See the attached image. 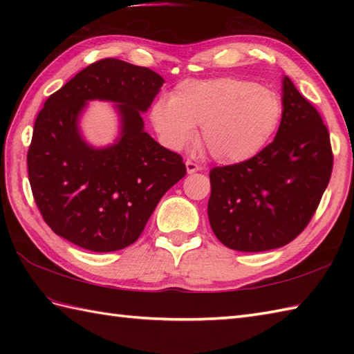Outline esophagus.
I'll return each instance as SVG.
<instances>
[{
  "mask_svg": "<svg viewBox=\"0 0 354 354\" xmlns=\"http://www.w3.org/2000/svg\"><path fill=\"white\" fill-rule=\"evenodd\" d=\"M185 167H187V171H189V173H196L198 170H201L199 165L196 162H193V161H187Z\"/></svg>",
  "mask_w": 354,
  "mask_h": 354,
  "instance_id": "1",
  "label": "esophagus"
}]
</instances>
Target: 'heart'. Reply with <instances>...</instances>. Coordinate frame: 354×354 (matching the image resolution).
Instances as JSON below:
<instances>
[{"mask_svg": "<svg viewBox=\"0 0 354 354\" xmlns=\"http://www.w3.org/2000/svg\"><path fill=\"white\" fill-rule=\"evenodd\" d=\"M283 115L281 97L272 89L239 77L184 80L170 97L150 108V122L161 141L179 150L201 126V142L214 161L251 160L268 145Z\"/></svg>", "mask_w": 354, "mask_h": 354, "instance_id": "1", "label": "heart"}]
</instances>
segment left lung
<instances>
[{
  "instance_id": "8db88e82",
  "label": "left lung",
  "mask_w": 354,
  "mask_h": 354,
  "mask_svg": "<svg viewBox=\"0 0 354 354\" xmlns=\"http://www.w3.org/2000/svg\"><path fill=\"white\" fill-rule=\"evenodd\" d=\"M333 169L330 133L317 108L283 79V115L272 142L251 160L209 170L208 219L236 251L292 242L309 225Z\"/></svg>"
}]
</instances>
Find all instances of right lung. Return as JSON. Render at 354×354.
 <instances>
[{
    "label": "right lung",
    "mask_w": 354,
    "mask_h": 354,
    "mask_svg": "<svg viewBox=\"0 0 354 354\" xmlns=\"http://www.w3.org/2000/svg\"><path fill=\"white\" fill-rule=\"evenodd\" d=\"M164 84L160 74L114 57L100 59L51 94L36 117L27 153L28 181L45 223L94 252L137 242L158 202L187 173L183 156L142 131ZM118 102L122 138L106 149L88 147L77 118L86 100Z\"/></svg>",
    "instance_id": "add662e5"
}]
</instances>
